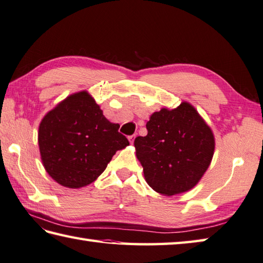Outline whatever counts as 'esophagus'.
Returning a JSON list of instances; mask_svg holds the SVG:
<instances>
[{
  "label": "esophagus",
  "mask_w": 263,
  "mask_h": 263,
  "mask_svg": "<svg viewBox=\"0 0 263 263\" xmlns=\"http://www.w3.org/2000/svg\"><path fill=\"white\" fill-rule=\"evenodd\" d=\"M136 136H128V141H130L131 143H133V140H135Z\"/></svg>",
  "instance_id": "esophagus-1"
}]
</instances>
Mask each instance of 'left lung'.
Instances as JSON below:
<instances>
[{"label":"left lung","instance_id":"8db88e82","mask_svg":"<svg viewBox=\"0 0 263 263\" xmlns=\"http://www.w3.org/2000/svg\"><path fill=\"white\" fill-rule=\"evenodd\" d=\"M146 126L148 135L137 137L135 147L149 186L166 196L196 186L214 153L213 133L196 109L187 102L163 108Z\"/></svg>","mask_w":263,"mask_h":263}]
</instances>
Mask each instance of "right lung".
<instances>
[{"label": "right lung", "mask_w": 263, "mask_h": 263, "mask_svg": "<svg viewBox=\"0 0 263 263\" xmlns=\"http://www.w3.org/2000/svg\"><path fill=\"white\" fill-rule=\"evenodd\" d=\"M118 128L86 92L66 98L40 124L39 146L46 172L68 188L93 182L115 153L128 145Z\"/></svg>", "instance_id": "right-lung-1"}]
</instances>
